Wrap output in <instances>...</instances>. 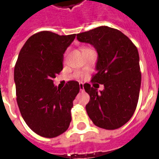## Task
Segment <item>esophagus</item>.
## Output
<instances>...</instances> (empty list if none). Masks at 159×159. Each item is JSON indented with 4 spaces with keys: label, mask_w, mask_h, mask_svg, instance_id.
I'll return each instance as SVG.
<instances>
[{
    "label": "esophagus",
    "mask_w": 159,
    "mask_h": 159,
    "mask_svg": "<svg viewBox=\"0 0 159 159\" xmlns=\"http://www.w3.org/2000/svg\"><path fill=\"white\" fill-rule=\"evenodd\" d=\"M79 88H80V90H81V91H83V90H84V87H83V83H79Z\"/></svg>",
    "instance_id": "esophagus-1"
}]
</instances>
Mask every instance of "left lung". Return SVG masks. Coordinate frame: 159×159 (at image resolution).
Wrapping results in <instances>:
<instances>
[{"instance_id":"left-lung-1","label":"left lung","mask_w":159,"mask_h":159,"mask_svg":"<svg viewBox=\"0 0 159 159\" xmlns=\"http://www.w3.org/2000/svg\"><path fill=\"white\" fill-rule=\"evenodd\" d=\"M76 38L96 49L97 73L91 81L105 87L98 93L89 83L83 85L90 96L87 113L94 125L117 129L132 117L139 100L141 73L137 48L123 33L108 26L79 33Z\"/></svg>"}]
</instances>
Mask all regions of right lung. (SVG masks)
I'll list each match as a JSON object with an SVG mask.
<instances>
[{
  "label": "right lung",
  "instance_id": "1",
  "mask_svg": "<svg viewBox=\"0 0 159 159\" xmlns=\"http://www.w3.org/2000/svg\"><path fill=\"white\" fill-rule=\"evenodd\" d=\"M75 37L76 34L36 33L23 46L16 62L14 82L20 113L30 129L42 137L59 136L71 121L79 83L69 81L61 89L52 79L63 70V54Z\"/></svg>",
  "mask_w": 159,
  "mask_h": 159
}]
</instances>
